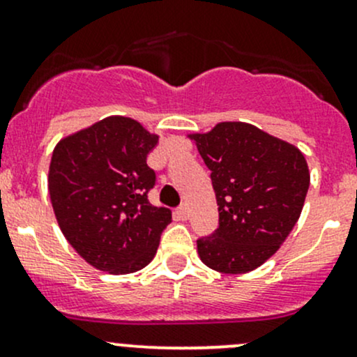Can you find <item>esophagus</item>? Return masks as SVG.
I'll return each instance as SVG.
<instances>
[{
	"label": "esophagus",
	"mask_w": 357,
	"mask_h": 357,
	"mask_svg": "<svg viewBox=\"0 0 357 357\" xmlns=\"http://www.w3.org/2000/svg\"><path fill=\"white\" fill-rule=\"evenodd\" d=\"M174 217H176V219H178V220H188L190 210L186 208V207L176 208V210H174Z\"/></svg>",
	"instance_id": "obj_1"
}]
</instances>
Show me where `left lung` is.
Masks as SVG:
<instances>
[{"mask_svg": "<svg viewBox=\"0 0 357 357\" xmlns=\"http://www.w3.org/2000/svg\"><path fill=\"white\" fill-rule=\"evenodd\" d=\"M212 171L219 227L197 241L200 260L220 273L264 265L291 234L310 188V169L296 145L250 123L222 121L190 133Z\"/></svg>", "mask_w": 357, "mask_h": 357, "instance_id": "obj_1", "label": "left lung"}]
</instances>
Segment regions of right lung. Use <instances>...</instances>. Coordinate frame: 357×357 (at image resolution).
I'll return each mask as SVG.
<instances>
[{
  "instance_id": "obj_1",
  "label": "right lung",
  "mask_w": 357,
  "mask_h": 357,
  "mask_svg": "<svg viewBox=\"0 0 357 357\" xmlns=\"http://www.w3.org/2000/svg\"><path fill=\"white\" fill-rule=\"evenodd\" d=\"M159 144L137 119L107 116L63 137L52 150L47 188L66 241L93 268L112 275L142 270L159 248L171 210L153 207L155 172L147 155Z\"/></svg>"
}]
</instances>
